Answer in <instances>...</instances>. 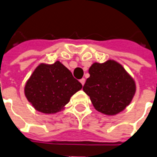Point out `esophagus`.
Here are the masks:
<instances>
[{"label": "esophagus", "mask_w": 157, "mask_h": 157, "mask_svg": "<svg viewBox=\"0 0 157 157\" xmlns=\"http://www.w3.org/2000/svg\"><path fill=\"white\" fill-rule=\"evenodd\" d=\"M79 81H80V83H81L82 86H84V84H85V82H86V79H85V78H81Z\"/></svg>", "instance_id": "34e87169"}]
</instances>
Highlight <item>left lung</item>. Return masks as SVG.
<instances>
[{"mask_svg":"<svg viewBox=\"0 0 157 157\" xmlns=\"http://www.w3.org/2000/svg\"><path fill=\"white\" fill-rule=\"evenodd\" d=\"M83 90L94 108L106 115H115L131 103L136 91L134 78L114 60L94 63Z\"/></svg>","mask_w":157,"mask_h":157,"instance_id":"8db88e82","label":"left lung"}]
</instances>
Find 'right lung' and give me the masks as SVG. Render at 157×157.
Returning <instances> with one entry per match:
<instances>
[{"label": "right lung", "instance_id": "1", "mask_svg": "<svg viewBox=\"0 0 157 157\" xmlns=\"http://www.w3.org/2000/svg\"><path fill=\"white\" fill-rule=\"evenodd\" d=\"M82 88L63 63H40L28 79L24 94L36 111L56 113L64 108L71 97Z\"/></svg>", "mask_w": 157, "mask_h": 157}]
</instances>
